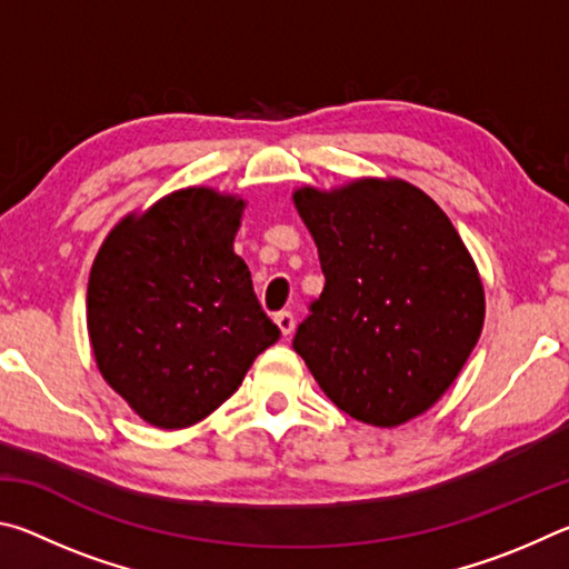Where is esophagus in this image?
I'll list each match as a JSON object with an SVG mask.
<instances>
[{"label": "esophagus", "instance_id": "1", "mask_svg": "<svg viewBox=\"0 0 569 569\" xmlns=\"http://www.w3.org/2000/svg\"><path fill=\"white\" fill-rule=\"evenodd\" d=\"M273 321H276V326H278V331H281L283 336H291V333H293L296 321H293V313H291V311H278V313L273 316Z\"/></svg>", "mask_w": 569, "mask_h": 569}]
</instances>
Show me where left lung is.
I'll return each instance as SVG.
<instances>
[{
	"instance_id": "1",
	"label": "left lung",
	"mask_w": 569,
	"mask_h": 569,
	"mask_svg": "<svg viewBox=\"0 0 569 569\" xmlns=\"http://www.w3.org/2000/svg\"><path fill=\"white\" fill-rule=\"evenodd\" d=\"M293 206L326 276L293 349L326 397L381 429L435 407L485 326V286L445 210L399 178L303 186Z\"/></svg>"
}]
</instances>
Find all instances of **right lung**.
<instances>
[{
	"label": "right lung",
	"instance_id": "obj_1",
	"mask_svg": "<svg viewBox=\"0 0 569 569\" xmlns=\"http://www.w3.org/2000/svg\"><path fill=\"white\" fill-rule=\"evenodd\" d=\"M246 200L192 186L124 216L94 256L88 333L102 379L142 421L192 427L230 399L278 326L233 240Z\"/></svg>",
	"mask_w": 569,
	"mask_h": 569
}]
</instances>
